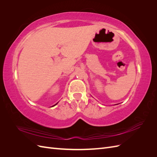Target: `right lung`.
Wrapping results in <instances>:
<instances>
[{"label":"right lung","instance_id":"add662e5","mask_svg":"<svg viewBox=\"0 0 157 157\" xmlns=\"http://www.w3.org/2000/svg\"><path fill=\"white\" fill-rule=\"evenodd\" d=\"M56 104H58V103H56ZM56 104H55V105H54V106H55V105H56Z\"/></svg>","mask_w":157,"mask_h":157}]
</instances>
